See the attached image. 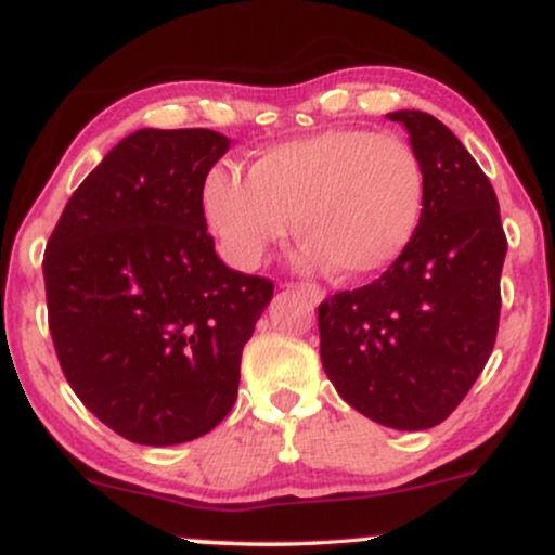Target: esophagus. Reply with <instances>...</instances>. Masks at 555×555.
<instances>
[{
  "instance_id": "1",
  "label": "esophagus",
  "mask_w": 555,
  "mask_h": 555,
  "mask_svg": "<svg viewBox=\"0 0 555 555\" xmlns=\"http://www.w3.org/2000/svg\"><path fill=\"white\" fill-rule=\"evenodd\" d=\"M286 289H292V292H302V295L313 299L315 305L321 302V299H323V292L318 289V286H313V284H286Z\"/></svg>"
}]
</instances>
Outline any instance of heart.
<instances>
[{
  "label": "heart",
  "instance_id": "1",
  "mask_svg": "<svg viewBox=\"0 0 555 555\" xmlns=\"http://www.w3.org/2000/svg\"><path fill=\"white\" fill-rule=\"evenodd\" d=\"M425 171L410 143L371 130H323L258 151L250 175L214 167L203 219L232 266L253 269L269 247L299 234L297 263L362 282L391 269L417 234Z\"/></svg>",
  "mask_w": 555,
  "mask_h": 555
}]
</instances>
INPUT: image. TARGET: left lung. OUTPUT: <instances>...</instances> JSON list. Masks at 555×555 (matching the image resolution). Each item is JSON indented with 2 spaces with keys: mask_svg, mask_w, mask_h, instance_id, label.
<instances>
[{
  "mask_svg": "<svg viewBox=\"0 0 555 555\" xmlns=\"http://www.w3.org/2000/svg\"><path fill=\"white\" fill-rule=\"evenodd\" d=\"M388 119L425 171L417 234L373 284L323 299L321 360L349 406L397 430L443 423L493 352L506 234L493 184L433 114Z\"/></svg>",
  "mask_w": 555,
  "mask_h": 555,
  "instance_id": "1",
  "label": "left lung"
}]
</instances>
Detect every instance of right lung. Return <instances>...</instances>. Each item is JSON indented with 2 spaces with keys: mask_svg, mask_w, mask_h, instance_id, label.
Masks as SVG:
<instances>
[{
  "mask_svg": "<svg viewBox=\"0 0 555 555\" xmlns=\"http://www.w3.org/2000/svg\"><path fill=\"white\" fill-rule=\"evenodd\" d=\"M229 138L132 132L67 201L43 253L49 331L67 384L132 443L175 446L232 410L242 347L273 297L221 263L201 208Z\"/></svg>",
  "mask_w": 555,
  "mask_h": 555,
  "instance_id": "add662e5",
  "label": "right lung"
}]
</instances>
